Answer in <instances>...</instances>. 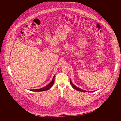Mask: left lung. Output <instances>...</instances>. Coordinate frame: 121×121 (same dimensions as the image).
Instances as JSON below:
<instances>
[{
    "label": "left lung",
    "instance_id": "obj_1",
    "mask_svg": "<svg viewBox=\"0 0 121 121\" xmlns=\"http://www.w3.org/2000/svg\"><path fill=\"white\" fill-rule=\"evenodd\" d=\"M70 84H71L72 86H73V87L74 89H75V90H77V91H78L82 92H88V91H85V90H82V89H81L80 88H79V87L76 86L75 85H74L73 83V82H72L71 79L70 80ZM95 91H91V92L89 91V92H95Z\"/></svg>",
    "mask_w": 121,
    "mask_h": 121
}]
</instances>
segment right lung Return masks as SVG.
Returning <instances> with one entry per match:
<instances>
[{
    "instance_id": "1",
    "label": "right lung",
    "mask_w": 121,
    "mask_h": 121,
    "mask_svg": "<svg viewBox=\"0 0 121 121\" xmlns=\"http://www.w3.org/2000/svg\"><path fill=\"white\" fill-rule=\"evenodd\" d=\"M55 75H54L52 80L51 81V82L46 86H44L43 87H42L41 88H39V89H30V91H33V92H42V91H46L48 90V89H49L53 85L54 82V77H55Z\"/></svg>"
}]
</instances>
